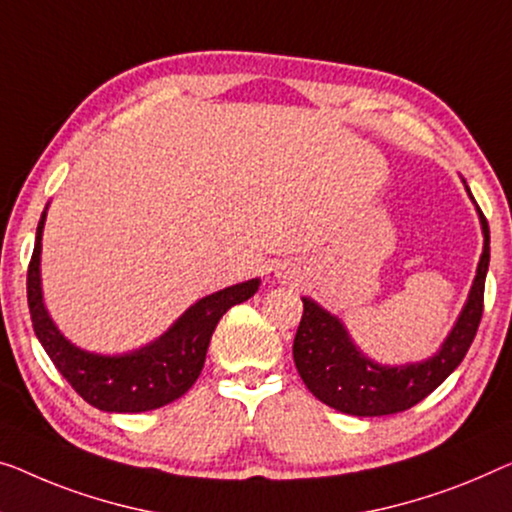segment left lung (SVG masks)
Wrapping results in <instances>:
<instances>
[{
    "mask_svg": "<svg viewBox=\"0 0 512 512\" xmlns=\"http://www.w3.org/2000/svg\"><path fill=\"white\" fill-rule=\"evenodd\" d=\"M480 213L485 246L478 273L455 329L430 361L404 368H384L365 358L349 340L338 319L303 299V317L294 338V363L317 400L352 416H388L411 409L427 398L462 363L476 338L485 301V276L490 266V227Z\"/></svg>",
    "mask_w": 512,
    "mask_h": 512,
    "instance_id": "obj_1",
    "label": "left lung"
}]
</instances>
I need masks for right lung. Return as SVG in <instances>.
Instances as JSON below:
<instances>
[{
    "label": "right lung",
    "instance_id": "obj_1",
    "mask_svg": "<svg viewBox=\"0 0 512 512\" xmlns=\"http://www.w3.org/2000/svg\"><path fill=\"white\" fill-rule=\"evenodd\" d=\"M45 213L38 220L34 253L27 269L29 315L45 352L82 400L101 411L137 414L179 400L204 368V358L220 317L236 303L257 292L259 280L227 287L204 296L183 312L177 324L154 345L126 356H96L73 347L52 324L41 296V234Z\"/></svg>",
    "mask_w": 512,
    "mask_h": 512
}]
</instances>
